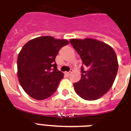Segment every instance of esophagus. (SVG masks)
<instances>
[{"label": "esophagus", "mask_w": 131, "mask_h": 131, "mask_svg": "<svg viewBox=\"0 0 131 131\" xmlns=\"http://www.w3.org/2000/svg\"><path fill=\"white\" fill-rule=\"evenodd\" d=\"M72 72H73V69H71V71H69V72H66V74H67V75H70V74Z\"/></svg>", "instance_id": "obj_1"}]
</instances>
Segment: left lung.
Masks as SVG:
<instances>
[{
  "label": "left lung",
  "instance_id": "1",
  "mask_svg": "<svg viewBox=\"0 0 131 131\" xmlns=\"http://www.w3.org/2000/svg\"><path fill=\"white\" fill-rule=\"evenodd\" d=\"M70 42L85 67H81V80L73 84L75 91L85 100L99 99L109 91L116 79L118 69L116 52L108 44L90 38L72 39Z\"/></svg>",
  "mask_w": 131,
  "mask_h": 131
}]
</instances>
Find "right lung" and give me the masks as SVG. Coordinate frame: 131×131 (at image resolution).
<instances>
[{
    "label": "right lung",
    "instance_id": "1",
    "mask_svg": "<svg viewBox=\"0 0 131 131\" xmlns=\"http://www.w3.org/2000/svg\"><path fill=\"white\" fill-rule=\"evenodd\" d=\"M66 39L50 36L28 41L18 54L17 77L26 93L36 100H43L56 92L64 74L55 62L60 48L69 44Z\"/></svg>",
    "mask_w": 131,
    "mask_h": 131
}]
</instances>
